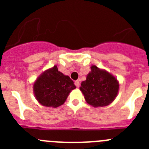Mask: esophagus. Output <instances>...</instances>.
<instances>
[{"mask_svg":"<svg viewBox=\"0 0 149 149\" xmlns=\"http://www.w3.org/2000/svg\"><path fill=\"white\" fill-rule=\"evenodd\" d=\"M74 84H75V86H77V87H79V86H80V82H79V81H74Z\"/></svg>","mask_w":149,"mask_h":149,"instance_id":"34e87169","label":"esophagus"}]
</instances>
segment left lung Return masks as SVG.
Listing matches in <instances>:
<instances>
[{
    "label": "left lung",
    "instance_id": "left-lung-1",
    "mask_svg": "<svg viewBox=\"0 0 149 149\" xmlns=\"http://www.w3.org/2000/svg\"><path fill=\"white\" fill-rule=\"evenodd\" d=\"M80 89L89 104L104 107L115 99L119 91V83L110 73L93 65L86 80L81 83Z\"/></svg>",
    "mask_w": 149,
    "mask_h": 149
}]
</instances>
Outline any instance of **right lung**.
<instances>
[{"mask_svg": "<svg viewBox=\"0 0 149 149\" xmlns=\"http://www.w3.org/2000/svg\"><path fill=\"white\" fill-rule=\"evenodd\" d=\"M75 88L72 79L59 72L56 65L45 71L33 85L35 96L39 103L53 107L64 104L69 93Z\"/></svg>", "mask_w": 149, "mask_h": 149, "instance_id": "add662e5", "label": "right lung"}]
</instances>
